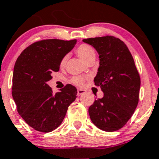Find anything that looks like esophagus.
<instances>
[{
	"instance_id": "1",
	"label": "esophagus",
	"mask_w": 159,
	"mask_h": 159,
	"mask_svg": "<svg viewBox=\"0 0 159 159\" xmlns=\"http://www.w3.org/2000/svg\"><path fill=\"white\" fill-rule=\"evenodd\" d=\"M85 93V90L79 89H78V96H81V94Z\"/></svg>"
}]
</instances>
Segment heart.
I'll list each match as a JSON object with an SVG mask.
<instances>
[{
	"instance_id": "1",
	"label": "heart",
	"mask_w": 159,
	"mask_h": 159,
	"mask_svg": "<svg viewBox=\"0 0 159 159\" xmlns=\"http://www.w3.org/2000/svg\"><path fill=\"white\" fill-rule=\"evenodd\" d=\"M75 51H76L77 55H78V57L81 58L83 61H85V62H88L90 58L96 57V53L93 48L90 45H89V44H86V43H82L81 44V45L78 46V48H76V50H75ZM66 59H67L66 56H64L63 58L61 59V62H60V66L63 67L64 66L66 65ZM70 81L73 84H74V85L81 86V85H83V83H84V81H85V79H84L82 77L75 76V77H73V78H71Z\"/></svg>"
}]
</instances>
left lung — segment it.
Wrapping results in <instances>:
<instances>
[{"label": "left lung", "mask_w": 159, "mask_h": 159, "mask_svg": "<svg viewBox=\"0 0 159 159\" xmlns=\"http://www.w3.org/2000/svg\"><path fill=\"white\" fill-rule=\"evenodd\" d=\"M99 53L100 66L94 78L104 97L89 108L94 125L104 131L120 129L132 116L139 99L140 76L127 45L106 35L83 39Z\"/></svg>", "instance_id": "left-lung-1"}]
</instances>
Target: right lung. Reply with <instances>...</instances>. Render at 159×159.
<instances>
[{
  "instance_id": "right-lung-1",
  "label": "right lung",
  "mask_w": 159,
  "mask_h": 159,
  "mask_svg": "<svg viewBox=\"0 0 159 159\" xmlns=\"http://www.w3.org/2000/svg\"><path fill=\"white\" fill-rule=\"evenodd\" d=\"M77 39H41L21 52L14 66L12 94L18 113L32 128L50 132L62 124L68 107L75 101L77 89L67 84L53 93L48 81L59 70L61 59Z\"/></svg>"
}]
</instances>
